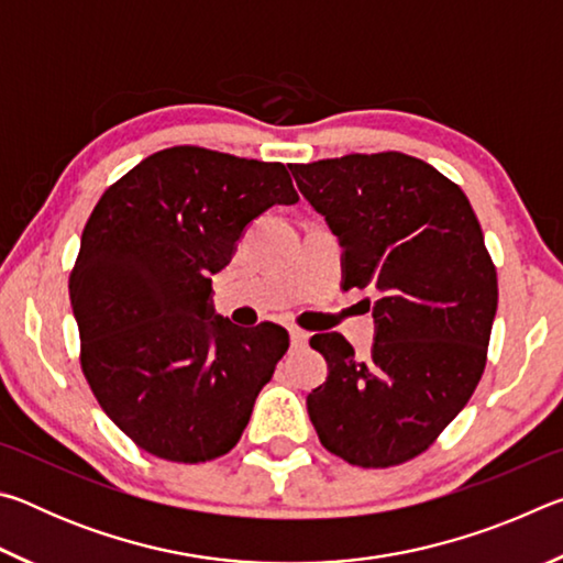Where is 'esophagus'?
I'll return each mask as SVG.
<instances>
[{
  "label": "esophagus",
  "instance_id": "1",
  "mask_svg": "<svg viewBox=\"0 0 563 563\" xmlns=\"http://www.w3.org/2000/svg\"><path fill=\"white\" fill-rule=\"evenodd\" d=\"M308 340H310V335L305 330H290V342H292V347L295 350H300V347H308Z\"/></svg>",
  "mask_w": 563,
  "mask_h": 563
}]
</instances>
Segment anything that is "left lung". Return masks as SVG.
I'll return each instance as SVG.
<instances>
[{"label":"left lung","mask_w":563,"mask_h":563,"mask_svg":"<svg viewBox=\"0 0 563 563\" xmlns=\"http://www.w3.org/2000/svg\"><path fill=\"white\" fill-rule=\"evenodd\" d=\"M290 174L345 247L342 288L383 292L365 357L340 332L312 335L330 375L308 395L310 422L350 464H405L437 442L487 367L499 288L482 225L454 180L399 151Z\"/></svg>","instance_id":"left-lung-1"}]
</instances>
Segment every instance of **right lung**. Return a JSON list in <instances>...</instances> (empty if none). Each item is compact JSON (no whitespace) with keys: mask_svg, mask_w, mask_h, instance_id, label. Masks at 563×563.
<instances>
[{"mask_svg":"<svg viewBox=\"0 0 563 563\" xmlns=\"http://www.w3.org/2000/svg\"><path fill=\"white\" fill-rule=\"evenodd\" d=\"M295 201L278 161L174 146L93 206L69 280L79 360L103 412L141 450L198 464L241 440L290 340L275 322L213 318L211 275L253 218Z\"/></svg>","mask_w":563,"mask_h":563,"instance_id":"obj_1","label":"right lung"}]
</instances>
